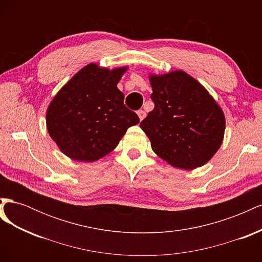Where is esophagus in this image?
Returning a JSON list of instances; mask_svg holds the SVG:
<instances>
[{"mask_svg":"<svg viewBox=\"0 0 262 262\" xmlns=\"http://www.w3.org/2000/svg\"><path fill=\"white\" fill-rule=\"evenodd\" d=\"M138 116H139V118H140V120L142 121V120H143V119L145 118L146 114H145L144 110H138Z\"/></svg>","mask_w":262,"mask_h":262,"instance_id":"1","label":"esophagus"}]
</instances>
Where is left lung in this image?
I'll list each match as a JSON object with an SVG mask.
<instances>
[{"mask_svg":"<svg viewBox=\"0 0 262 262\" xmlns=\"http://www.w3.org/2000/svg\"><path fill=\"white\" fill-rule=\"evenodd\" d=\"M149 80L154 109L140 126L153 150L175 167H200L223 141V112L204 87L182 71L150 75Z\"/></svg>","mask_w":262,"mask_h":262,"instance_id":"obj_1","label":"left lung"}]
</instances>
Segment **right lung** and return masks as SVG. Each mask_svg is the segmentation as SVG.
I'll use <instances>...</instances> for the list:
<instances>
[{
    "label": "right lung",
    "mask_w": 262,
    "mask_h": 262,
    "mask_svg": "<svg viewBox=\"0 0 262 262\" xmlns=\"http://www.w3.org/2000/svg\"><path fill=\"white\" fill-rule=\"evenodd\" d=\"M125 68L89 64L62 87L47 112L52 140L70 158L94 162L109 154L130 126L140 122L125 107L117 84Z\"/></svg>",
    "instance_id": "1"
}]
</instances>
